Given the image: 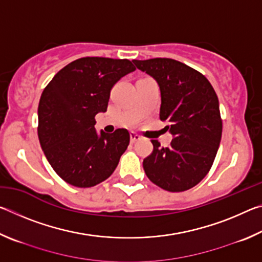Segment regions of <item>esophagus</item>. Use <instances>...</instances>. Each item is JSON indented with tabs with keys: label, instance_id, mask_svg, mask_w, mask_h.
<instances>
[{
	"label": "esophagus",
	"instance_id": "esophagus-1",
	"mask_svg": "<svg viewBox=\"0 0 262 262\" xmlns=\"http://www.w3.org/2000/svg\"><path fill=\"white\" fill-rule=\"evenodd\" d=\"M139 140H141V136L139 134H136V133L132 132L130 133V141H132V143H134V142L139 141Z\"/></svg>",
	"mask_w": 262,
	"mask_h": 262
}]
</instances>
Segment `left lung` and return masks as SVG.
I'll use <instances>...</instances> for the list:
<instances>
[{
	"mask_svg": "<svg viewBox=\"0 0 262 262\" xmlns=\"http://www.w3.org/2000/svg\"><path fill=\"white\" fill-rule=\"evenodd\" d=\"M133 62L158 83L159 118L173 136L167 148L151 140L154 150L144 158V172L161 188L184 192L200 183L214 163L222 137L219 98L201 73L179 61L156 57Z\"/></svg>",
	"mask_w": 262,
	"mask_h": 262,
	"instance_id": "left-lung-1",
	"label": "left lung"
}]
</instances>
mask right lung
<instances>
[{
  "instance_id": "right-lung-1",
  "label": "right lung",
  "mask_w": 262,
  "mask_h": 262,
  "mask_svg": "<svg viewBox=\"0 0 262 262\" xmlns=\"http://www.w3.org/2000/svg\"><path fill=\"white\" fill-rule=\"evenodd\" d=\"M127 59L88 56L70 62L43 89L38 136L57 176L75 187H92L113 173L129 144V133L96 132V114L106 112L111 90L134 72Z\"/></svg>"
}]
</instances>
